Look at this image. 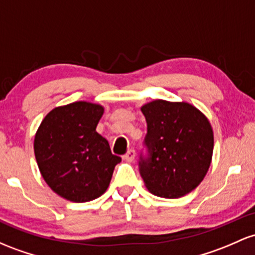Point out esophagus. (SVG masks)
<instances>
[{
	"mask_svg": "<svg viewBox=\"0 0 255 255\" xmlns=\"http://www.w3.org/2000/svg\"><path fill=\"white\" fill-rule=\"evenodd\" d=\"M123 158L128 162H132L133 159L135 158V151H134L133 149H129L127 152H126V155H123Z\"/></svg>",
	"mask_w": 255,
	"mask_h": 255,
	"instance_id": "obj_1",
	"label": "esophagus"
}]
</instances>
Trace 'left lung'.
<instances>
[{
  "mask_svg": "<svg viewBox=\"0 0 255 255\" xmlns=\"http://www.w3.org/2000/svg\"><path fill=\"white\" fill-rule=\"evenodd\" d=\"M147 123L139 172L153 195L178 198L203 180L213 155V130L187 103L153 100L141 108Z\"/></svg>",
  "mask_w": 255,
  "mask_h": 255,
  "instance_id": "8db88e82",
  "label": "left lung"
}]
</instances>
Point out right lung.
Returning a JSON list of instances; mask_svg holds the SVG:
<instances>
[{
	"instance_id": "add662e5",
	"label": "right lung",
	"mask_w": 255,
	"mask_h": 255,
	"mask_svg": "<svg viewBox=\"0 0 255 255\" xmlns=\"http://www.w3.org/2000/svg\"><path fill=\"white\" fill-rule=\"evenodd\" d=\"M104 108L86 102L53 109L35 136L38 168L50 189L72 202H88L108 189L121 162L96 128Z\"/></svg>"
}]
</instances>
